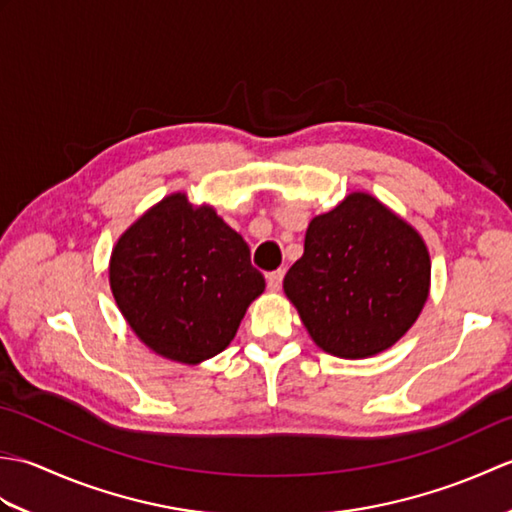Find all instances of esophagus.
Here are the masks:
<instances>
[{
    "label": "esophagus",
    "mask_w": 512,
    "mask_h": 512,
    "mask_svg": "<svg viewBox=\"0 0 512 512\" xmlns=\"http://www.w3.org/2000/svg\"><path fill=\"white\" fill-rule=\"evenodd\" d=\"M266 281H268V290H281V281H284V270H273V273L266 275Z\"/></svg>",
    "instance_id": "esophagus-1"
}]
</instances>
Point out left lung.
Wrapping results in <instances>:
<instances>
[{"label": "left lung", "mask_w": 512, "mask_h": 512, "mask_svg": "<svg viewBox=\"0 0 512 512\" xmlns=\"http://www.w3.org/2000/svg\"><path fill=\"white\" fill-rule=\"evenodd\" d=\"M429 281V250L416 228L374 195L350 193L310 222L284 290L323 352L367 358L416 323Z\"/></svg>", "instance_id": "8db88e82"}]
</instances>
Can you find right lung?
Wrapping results in <instances>:
<instances>
[{
	"label": "right lung",
	"instance_id": "add662e5",
	"mask_svg": "<svg viewBox=\"0 0 512 512\" xmlns=\"http://www.w3.org/2000/svg\"><path fill=\"white\" fill-rule=\"evenodd\" d=\"M110 286L149 350L198 365L226 350L266 281L213 206L171 193L118 237Z\"/></svg>",
	"mask_w": 512,
	"mask_h": 512
}]
</instances>
